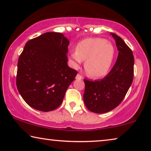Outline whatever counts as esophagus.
<instances>
[{
    "label": "esophagus",
    "instance_id": "esophagus-1",
    "mask_svg": "<svg viewBox=\"0 0 151 151\" xmlns=\"http://www.w3.org/2000/svg\"><path fill=\"white\" fill-rule=\"evenodd\" d=\"M76 80H82V79H83V77H82V76L80 75V74H79V73H78V75L76 76Z\"/></svg>",
    "mask_w": 151,
    "mask_h": 151
}]
</instances>
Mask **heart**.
I'll use <instances>...</instances> for the list:
<instances>
[{"instance_id": "obj_1", "label": "heart", "mask_w": 151, "mask_h": 151, "mask_svg": "<svg viewBox=\"0 0 151 151\" xmlns=\"http://www.w3.org/2000/svg\"><path fill=\"white\" fill-rule=\"evenodd\" d=\"M114 55L113 45L105 39L87 38L78 44L76 50L70 52L69 59L75 68L86 60L84 68L87 73L91 77L100 78L108 73Z\"/></svg>"}]
</instances>
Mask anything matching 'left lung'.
Returning <instances> with one entry per match:
<instances>
[{"instance_id": "8db88e82", "label": "left lung", "mask_w": 151, "mask_h": 151, "mask_svg": "<svg viewBox=\"0 0 151 151\" xmlns=\"http://www.w3.org/2000/svg\"><path fill=\"white\" fill-rule=\"evenodd\" d=\"M111 35L119 50L113 68L101 80H83V102L88 109L96 113H106L117 107L126 96L134 78V58L132 50L117 34Z\"/></svg>"}]
</instances>
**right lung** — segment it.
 Listing matches in <instances>:
<instances>
[{"label":"right lung","instance_id":"obj_1","mask_svg":"<svg viewBox=\"0 0 151 151\" xmlns=\"http://www.w3.org/2000/svg\"><path fill=\"white\" fill-rule=\"evenodd\" d=\"M69 45L59 32H46L25 44L18 60L16 85L32 108L48 112L62 103L78 74L68 65Z\"/></svg>","mask_w":151,"mask_h":151}]
</instances>
